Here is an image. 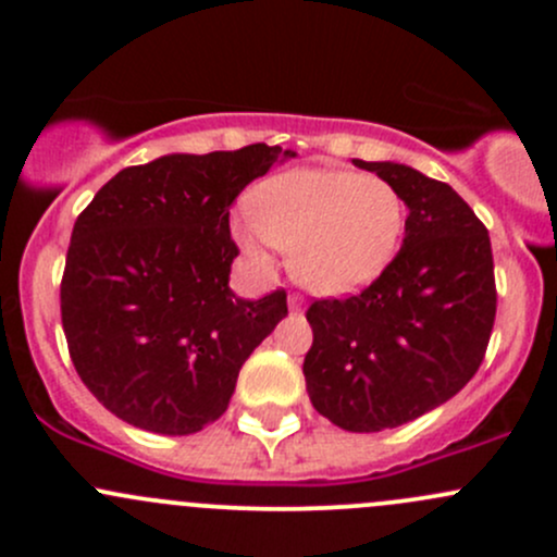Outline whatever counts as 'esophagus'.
Segmentation results:
<instances>
[{"instance_id":"obj_1","label":"esophagus","mask_w":557,"mask_h":557,"mask_svg":"<svg viewBox=\"0 0 557 557\" xmlns=\"http://www.w3.org/2000/svg\"><path fill=\"white\" fill-rule=\"evenodd\" d=\"M288 307H290V312H301V307H305V299H301L299 294H290L288 296Z\"/></svg>"}]
</instances>
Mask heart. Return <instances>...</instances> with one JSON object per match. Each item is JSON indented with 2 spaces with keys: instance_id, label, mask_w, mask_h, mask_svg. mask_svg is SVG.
Returning a JSON list of instances; mask_svg holds the SVG:
<instances>
[{
  "instance_id": "heart-1",
  "label": "heart",
  "mask_w": 557,
  "mask_h": 557,
  "mask_svg": "<svg viewBox=\"0 0 557 557\" xmlns=\"http://www.w3.org/2000/svg\"><path fill=\"white\" fill-rule=\"evenodd\" d=\"M407 207L393 183L345 170H299L252 190L250 215L234 226L258 263L269 247L290 250V272L323 296L367 288L396 256Z\"/></svg>"
}]
</instances>
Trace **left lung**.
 <instances>
[{"mask_svg": "<svg viewBox=\"0 0 557 557\" xmlns=\"http://www.w3.org/2000/svg\"><path fill=\"white\" fill-rule=\"evenodd\" d=\"M398 188L404 245L361 294L307 310L312 407L356 434L396 429L453 398L480 369L496 320L487 228L447 183L393 161H352Z\"/></svg>", "mask_w": 557, "mask_h": 557, "instance_id": "1", "label": "left lung"}]
</instances>
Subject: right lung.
<instances>
[{"instance_id": "obj_1", "label": "right lung", "mask_w": 557, "mask_h": 557, "mask_svg": "<svg viewBox=\"0 0 557 557\" xmlns=\"http://www.w3.org/2000/svg\"><path fill=\"white\" fill-rule=\"evenodd\" d=\"M290 150L256 143L126 166L77 215L61 277L72 363L115 418L196 434L232 401L239 369L288 314L285 290L228 288V207Z\"/></svg>"}]
</instances>
